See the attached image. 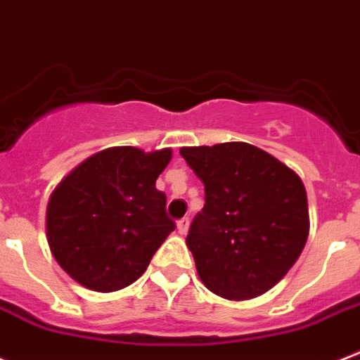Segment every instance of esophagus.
<instances>
[{"label":"esophagus","instance_id":"esophagus-1","mask_svg":"<svg viewBox=\"0 0 360 360\" xmlns=\"http://www.w3.org/2000/svg\"><path fill=\"white\" fill-rule=\"evenodd\" d=\"M188 226H190L188 219H181V221H177V230H179L181 236H184V233L188 232Z\"/></svg>","mask_w":360,"mask_h":360}]
</instances>
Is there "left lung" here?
I'll return each instance as SVG.
<instances>
[{
  "label": "left lung",
  "mask_w": 360,
  "mask_h": 360,
  "mask_svg": "<svg viewBox=\"0 0 360 360\" xmlns=\"http://www.w3.org/2000/svg\"><path fill=\"white\" fill-rule=\"evenodd\" d=\"M179 154L205 184V206L186 236L199 279L228 301L274 288L310 233L301 177L248 143L183 146Z\"/></svg>",
  "instance_id": "left-lung-1"
}]
</instances>
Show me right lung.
<instances>
[{
	"label": "right lung",
	"mask_w": 360,
	"mask_h": 360,
	"mask_svg": "<svg viewBox=\"0 0 360 360\" xmlns=\"http://www.w3.org/2000/svg\"><path fill=\"white\" fill-rule=\"evenodd\" d=\"M172 150L112 146L58 184L46 206V240L58 264L94 292L127 288L176 230L155 181Z\"/></svg>",
	"instance_id": "right-lung-1"
}]
</instances>
